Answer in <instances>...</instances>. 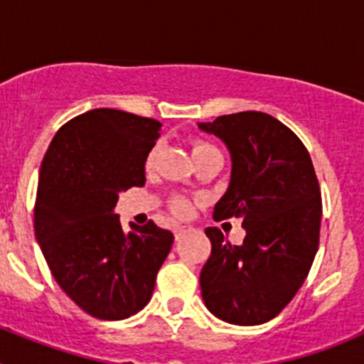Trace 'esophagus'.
I'll return each mask as SVG.
<instances>
[{
    "label": "esophagus",
    "instance_id": "obj_1",
    "mask_svg": "<svg viewBox=\"0 0 364 364\" xmlns=\"http://www.w3.org/2000/svg\"><path fill=\"white\" fill-rule=\"evenodd\" d=\"M188 231H191V228H188V226H178V228H176V230H175L176 240L182 239V237H184V235L188 233Z\"/></svg>",
    "mask_w": 364,
    "mask_h": 364
}]
</instances>
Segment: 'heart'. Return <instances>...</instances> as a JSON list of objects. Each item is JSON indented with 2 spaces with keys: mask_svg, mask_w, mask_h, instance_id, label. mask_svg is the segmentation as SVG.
I'll use <instances>...</instances> for the list:
<instances>
[{
  "mask_svg": "<svg viewBox=\"0 0 364 364\" xmlns=\"http://www.w3.org/2000/svg\"><path fill=\"white\" fill-rule=\"evenodd\" d=\"M213 151H218V149L215 146H211V144L202 142V140H197V142L193 144V156H195V159L200 156V154L213 153ZM151 164H153V153L147 156L146 166L149 167ZM169 208H171V211L176 215V217H188V215L193 211V200L188 197H182V195H176V197H173L171 202H169Z\"/></svg>",
  "mask_w": 364,
  "mask_h": 364,
  "instance_id": "obj_1",
  "label": "heart"
}]
</instances>
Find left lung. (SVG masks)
Instances as JSON below:
<instances>
[{"label": "left lung", "mask_w": 364, "mask_h": 364, "mask_svg": "<svg viewBox=\"0 0 364 364\" xmlns=\"http://www.w3.org/2000/svg\"><path fill=\"white\" fill-rule=\"evenodd\" d=\"M224 140L231 180L215 220L242 218L240 246L205 228L211 255L200 272L205 306L215 317L253 326L277 317L302 286L319 247V180L297 134L266 112L244 111L198 124Z\"/></svg>", "instance_id": "8db88e82"}]
</instances>
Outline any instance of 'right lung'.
<instances>
[{"label": "right lung", "instance_id": "1", "mask_svg": "<svg viewBox=\"0 0 364 364\" xmlns=\"http://www.w3.org/2000/svg\"><path fill=\"white\" fill-rule=\"evenodd\" d=\"M160 124L118 109H92L63 124L45 153L34 231L53 277L85 314L127 319L149 302L173 233L149 220L124 231L118 193L146 184Z\"/></svg>", "mask_w": 364, "mask_h": 364}]
</instances>
